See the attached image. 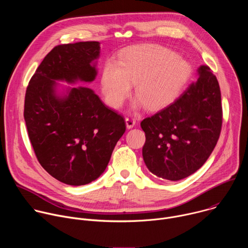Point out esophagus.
I'll return each instance as SVG.
<instances>
[{
	"mask_svg": "<svg viewBox=\"0 0 248 248\" xmlns=\"http://www.w3.org/2000/svg\"><path fill=\"white\" fill-rule=\"evenodd\" d=\"M125 124H126V127H127L128 129H130V128H132V127L135 125L136 120L133 119V118L130 117V116H127V117L125 118Z\"/></svg>",
	"mask_w": 248,
	"mask_h": 248,
	"instance_id": "obj_1",
	"label": "esophagus"
}]
</instances>
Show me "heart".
Returning a JSON list of instances; mask_svg holds the SVG:
<instances>
[{
  "instance_id": "heart-1",
  "label": "heart",
  "mask_w": 248,
  "mask_h": 248,
  "mask_svg": "<svg viewBox=\"0 0 248 248\" xmlns=\"http://www.w3.org/2000/svg\"><path fill=\"white\" fill-rule=\"evenodd\" d=\"M190 76V65L171 50L159 45L130 49L116 63L107 61L101 89L111 107L121 108L135 85L136 106L156 110L172 102Z\"/></svg>"
}]
</instances>
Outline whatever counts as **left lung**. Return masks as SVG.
Returning a JSON list of instances; mask_svg holds the SVG:
<instances>
[{
    "instance_id": "1",
    "label": "left lung",
    "mask_w": 248,
    "mask_h": 248,
    "mask_svg": "<svg viewBox=\"0 0 248 248\" xmlns=\"http://www.w3.org/2000/svg\"><path fill=\"white\" fill-rule=\"evenodd\" d=\"M167 107L140 123L146 141L142 156L159 178L180 181L200 169L214 150L222 128L221 91L209 66Z\"/></svg>"
}]
</instances>
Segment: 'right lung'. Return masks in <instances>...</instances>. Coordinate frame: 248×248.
<instances>
[{
	"label": "right lung",
	"instance_id": "obj_1",
	"mask_svg": "<svg viewBox=\"0 0 248 248\" xmlns=\"http://www.w3.org/2000/svg\"><path fill=\"white\" fill-rule=\"evenodd\" d=\"M100 43L56 46L31 78L24 100V120L40 165L53 178L69 186H84L105 171L125 131L124 118L108 108L87 87L97 77Z\"/></svg>",
	"mask_w": 248,
	"mask_h": 248
}]
</instances>
